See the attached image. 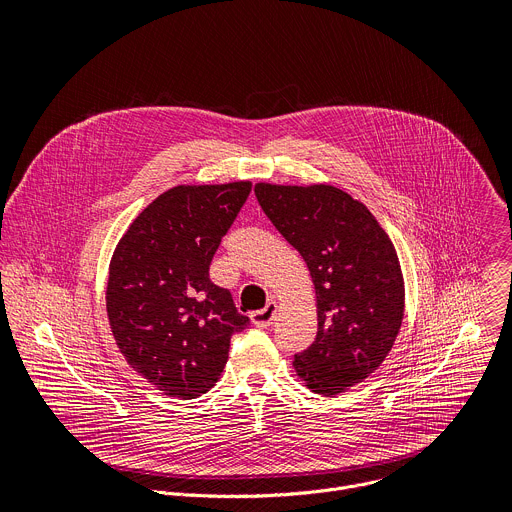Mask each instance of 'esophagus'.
<instances>
[{
	"instance_id": "1",
	"label": "esophagus",
	"mask_w": 512,
	"mask_h": 512,
	"mask_svg": "<svg viewBox=\"0 0 512 512\" xmlns=\"http://www.w3.org/2000/svg\"><path fill=\"white\" fill-rule=\"evenodd\" d=\"M275 314H277V304L275 302H267V306L263 310H257V312L251 314V320H253V324L257 328H267V326H271Z\"/></svg>"
}]
</instances>
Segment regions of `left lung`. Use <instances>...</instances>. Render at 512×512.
<instances>
[{
    "instance_id": "1",
    "label": "left lung",
    "mask_w": 512,
    "mask_h": 512,
    "mask_svg": "<svg viewBox=\"0 0 512 512\" xmlns=\"http://www.w3.org/2000/svg\"><path fill=\"white\" fill-rule=\"evenodd\" d=\"M255 196L316 287L318 334L294 367L312 391L336 395L377 371L399 334L405 287L395 247L369 208L334 186L257 184Z\"/></svg>"
}]
</instances>
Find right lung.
Here are the masks:
<instances>
[{"label":"right lung","mask_w":512,"mask_h":512,"mask_svg":"<svg viewBox=\"0 0 512 512\" xmlns=\"http://www.w3.org/2000/svg\"><path fill=\"white\" fill-rule=\"evenodd\" d=\"M251 182L176 186L131 223L109 269L115 342L145 381L194 399L221 377L231 338L249 328L210 263L249 198Z\"/></svg>","instance_id":"add662e5"}]
</instances>
